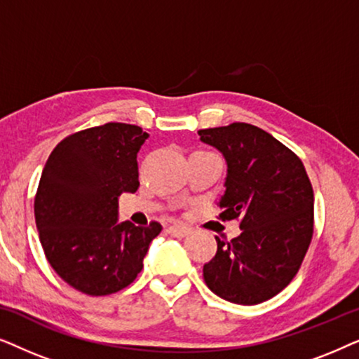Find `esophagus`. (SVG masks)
Masks as SVG:
<instances>
[{
	"label": "esophagus",
	"instance_id": "obj_1",
	"mask_svg": "<svg viewBox=\"0 0 359 359\" xmlns=\"http://www.w3.org/2000/svg\"><path fill=\"white\" fill-rule=\"evenodd\" d=\"M168 233L173 235V237H186V235L191 233V229L186 227V225H171L168 227Z\"/></svg>",
	"mask_w": 359,
	"mask_h": 359
}]
</instances>
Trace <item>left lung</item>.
<instances>
[{"label":"left lung","instance_id":"obj_1","mask_svg":"<svg viewBox=\"0 0 359 359\" xmlns=\"http://www.w3.org/2000/svg\"><path fill=\"white\" fill-rule=\"evenodd\" d=\"M227 161L220 220H240L242 233L222 242L204 264L208 287L233 304L255 306L281 292L313 235V189L302 160L257 126L233 122L198 130Z\"/></svg>","mask_w":359,"mask_h":359}]
</instances>
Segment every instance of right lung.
I'll return each instance as SVG.
<instances>
[{
	"mask_svg": "<svg viewBox=\"0 0 359 359\" xmlns=\"http://www.w3.org/2000/svg\"><path fill=\"white\" fill-rule=\"evenodd\" d=\"M149 134L124 122L68 135L52 150L34 199L43 253L67 284L109 296L134 283L158 222L117 224V198L139 188L137 154Z\"/></svg>",
	"mask_w": 359,
	"mask_h": 359,
	"instance_id": "add662e5",
	"label": "right lung"
}]
</instances>
